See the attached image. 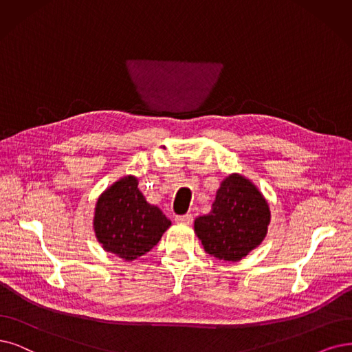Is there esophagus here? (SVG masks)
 I'll list each match as a JSON object with an SVG mask.
<instances>
[{"mask_svg":"<svg viewBox=\"0 0 352 352\" xmlns=\"http://www.w3.org/2000/svg\"><path fill=\"white\" fill-rule=\"evenodd\" d=\"M175 222L178 223H186L190 225L192 222V214L187 213V214H181V216H175Z\"/></svg>","mask_w":352,"mask_h":352,"instance_id":"34e87169","label":"esophagus"}]
</instances>
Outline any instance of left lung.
<instances>
[{
  "mask_svg": "<svg viewBox=\"0 0 352 352\" xmlns=\"http://www.w3.org/2000/svg\"><path fill=\"white\" fill-rule=\"evenodd\" d=\"M270 225L267 200L239 174L225 178L209 214L199 216L194 230L204 251L223 261H239L261 243Z\"/></svg>",
  "mask_w": 352,
  "mask_h": 352,
  "instance_id": "8db88e82",
  "label": "left lung"
}]
</instances>
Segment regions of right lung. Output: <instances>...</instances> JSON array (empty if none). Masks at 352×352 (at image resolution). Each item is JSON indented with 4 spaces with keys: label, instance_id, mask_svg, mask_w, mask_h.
<instances>
[{
    "label": "right lung",
    "instance_id": "right-lung-1",
    "mask_svg": "<svg viewBox=\"0 0 352 352\" xmlns=\"http://www.w3.org/2000/svg\"><path fill=\"white\" fill-rule=\"evenodd\" d=\"M169 226L171 220L146 201L135 177L117 181L97 201L96 236L104 250L126 261L149 252Z\"/></svg>",
    "mask_w": 352,
    "mask_h": 352
}]
</instances>
